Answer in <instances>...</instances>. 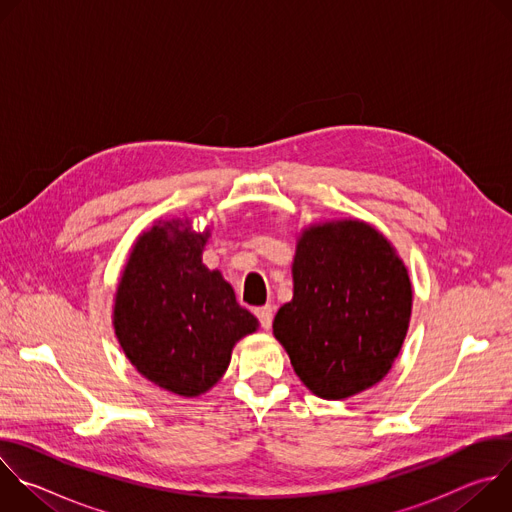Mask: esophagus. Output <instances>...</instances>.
Segmentation results:
<instances>
[{"instance_id": "34e87169", "label": "esophagus", "mask_w": 512, "mask_h": 512, "mask_svg": "<svg viewBox=\"0 0 512 512\" xmlns=\"http://www.w3.org/2000/svg\"><path fill=\"white\" fill-rule=\"evenodd\" d=\"M255 316L261 324L263 330H269L271 328V322H273V306H263V308H257L255 310Z\"/></svg>"}]
</instances>
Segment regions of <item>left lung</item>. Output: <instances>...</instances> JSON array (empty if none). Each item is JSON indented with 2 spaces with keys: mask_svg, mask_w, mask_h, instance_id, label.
Listing matches in <instances>:
<instances>
[{
  "mask_svg": "<svg viewBox=\"0 0 512 512\" xmlns=\"http://www.w3.org/2000/svg\"><path fill=\"white\" fill-rule=\"evenodd\" d=\"M294 298L273 336L300 381L328 401L375 387L407 336L413 287L391 241L358 218L302 229L291 263Z\"/></svg>",
  "mask_w": 512,
  "mask_h": 512,
  "instance_id": "left-lung-1",
  "label": "left lung"
}]
</instances>
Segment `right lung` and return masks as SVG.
Returning a JSON list of instances; mask_svg holds the SVG:
<instances>
[{
    "mask_svg": "<svg viewBox=\"0 0 512 512\" xmlns=\"http://www.w3.org/2000/svg\"><path fill=\"white\" fill-rule=\"evenodd\" d=\"M208 237L188 218L156 221L135 239L115 291L113 328L125 356L141 377L180 397L212 389L235 344L259 328L223 273L202 263Z\"/></svg>",
    "mask_w": 512,
    "mask_h": 512,
    "instance_id": "right-lung-1",
    "label": "right lung"
}]
</instances>
